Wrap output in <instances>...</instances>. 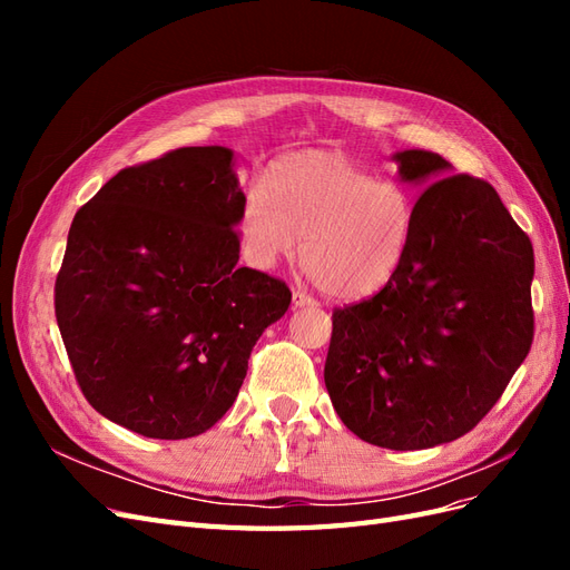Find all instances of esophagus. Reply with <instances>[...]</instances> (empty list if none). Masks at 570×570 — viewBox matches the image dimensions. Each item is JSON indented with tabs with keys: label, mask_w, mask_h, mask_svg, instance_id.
<instances>
[{
	"label": "esophagus",
	"mask_w": 570,
	"mask_h": 570,
	"mask_svg": "<svg viewBox=\"0 0 570 570\" xmlns=\"http://www.w3.org/2000/svg\"><path fill=\"white\" fill-rule=\"evenodd\" d=\"M292 304H295L297 308H304V306H316L318 302H316L314 297H308L306 292H302V289H295V292H292Z\"/></svg>",
	"instance_id": "34e87169"
}]
</instances>
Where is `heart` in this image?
Instances as JSON below:
<instances>
[{
    "instance_id": "obj_1",
    "label": "heart",
    "mask_w": 570,
    "mask_h": 570,
    "mask_svg": "<svg viewBox=\"0 0 570 570\" xmlns=\"http://www.w3.org/2000/svg\"><path fill=\"white\" fill-rule=\"evenodd\" d=\"M416 202L392 180L335 151L275 161L239 206L237 235L247 262L268 271L302 245V266L327 297L354 302L381 292L402 268ZM305 243H301V237Z\"/></svg>"
}]
</instances>
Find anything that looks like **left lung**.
Instances as JSON below:
<instances>
[{
  "label": "left lung",
  "mask_w": 570,
  "mask_h": 570,
  "mask_svg": "<svg viewBox=\"0 0 570 570\" xmlns=\"http://www.w3.org/2000/svg\"><path fill=\"white\" fill-rule=\"evenodd\" d=\"M392 161L428 185L411 245L377 295L333 312L323 377L356 438L409 452L473 430L525 361L534 258L490 183L425 149Z\"/></svg>",
  "instance_id": "obj_1"
}]
</instances>
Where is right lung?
Returning a JSON list of instances; mask_svg holds the SVG:
<instances>
[{
	"label": "right lung",
	"mask_w": 570,
	"mask_h": 570,
	"mask_svg": "<svg viewBox=\"0 0 570 570\" xmlns=\"http://www.w3.org/2000/svg\"><path fill=\"white\" fill-rule=\"evenodd\" d=\"M245 193L228 147L130 166L76 214L55 308L76 381L101 416L154 440L216 425L256 340L292 292L239 268Z\"/></svg>",
	"instance_id": "obj_1"
}]
</instances>
